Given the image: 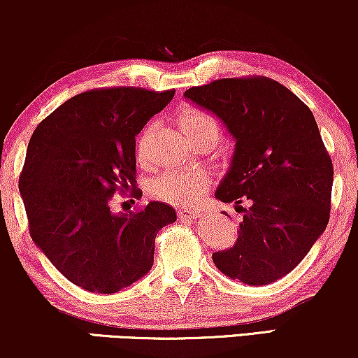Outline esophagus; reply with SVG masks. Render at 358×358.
<instances>
[{"label":"esophagus","instance_id":"esophagus-1","mask_svg":"<svg viewBox=\"0 0 358 358\" xmlns=\"http://www.w3.org/2000/svg\"><path fill=\"white\" fill-rule=\"evenodd\" d=\"M178 217L180 220H189V218H199L200 212L199 210H192V208H179L178 210Z\"/></svg>","mask_w":358,"mask_h":358}]
</instances>
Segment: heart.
Instances as JSON below:
<instances>
[{"label":"heart","mask_w":358,"mask_h":358,"mask_svg":"<svg viewBox=\"0 0 358 358\" xmlns=\"http://www.w3.org/2000/svg\"><path fill=\"white\" fill-rule=\"evenodd\" d=\"M180 129L190 140L202 141L213 140L217 143L222 136V125L212 114L195 107H187L180 112L178 117ZM151 129H146L140 135L138 145H136V155L143 159L145 148L148 145ZM210 174L207 169L197 168L192 171H164L156 176L151 182V195L161 202L176 205V207H187L202 197L205 190L208 189Z\"/></svg>","instance_id":"b5f03b06"}]
</instances>
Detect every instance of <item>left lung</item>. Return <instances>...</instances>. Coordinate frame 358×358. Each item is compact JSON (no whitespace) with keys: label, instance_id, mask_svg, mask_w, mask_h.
Wrapping results in <instances>:
<instances>
[{"label":"left lung","instance_id":"obj_1","mask_svg":"<svg viewBox=\"0 0 358 358\" xmlns=\"http://www.w3.org/2000/svg\"><path fill=\"white\" fill-rule=\"evenodd\" d=\"M184 96L220 117L236 148L215 197L243 215L213 252L224 275L267 285L292 272L329 222L334 168L305 102L267 76L215 80Z\"/></svg>","mask_w":358,"mask_h":358}]
</instances>
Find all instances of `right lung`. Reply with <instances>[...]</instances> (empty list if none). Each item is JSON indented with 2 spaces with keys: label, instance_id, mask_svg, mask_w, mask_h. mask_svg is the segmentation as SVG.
<instances>
[{
  "label": "right lung",
  "instance_id": "1",
  "mask_svg": "<svg viewBox=\"0 0 358 358\" xmlns=\"http://www.w3.org/2000/svg\"><path fill=\"white\" fill-rule=\"evenodd\" d=\"M174 92L90 90L63 102L31 136L19 176L29 233L48 261L87 292L109 295L146 275L156 234L178 218L164 202L119 215L109 207L115 192L141 197L135 135Z\"/></svg>",
  "mask_w": 358,
  "mask_h": 358
}]
</instances>
